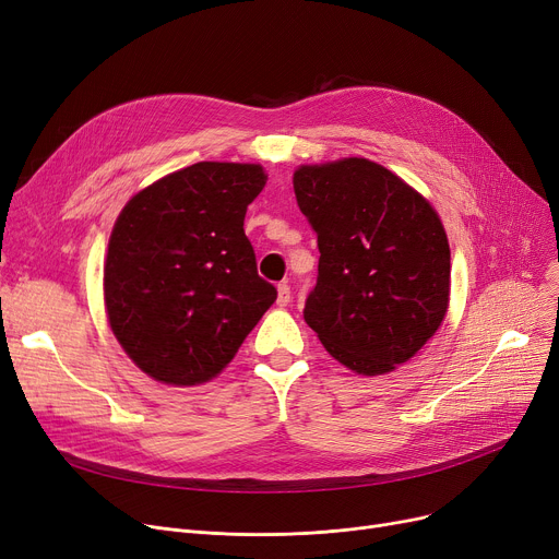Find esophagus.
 I'll use <instances>...</instances> for the list:
<instances>
[{
    "label": "esophagus",
    "instance_id": "1",
    "mask_svg": "<svg viewBox=\"0 0 559 559\" xmlns=\"http://www.w3.org/2000/svg\"><path fill=\"white\" fill-rule=\"evenodd\" d=\"M276 304H278V306H287V304H289V285H285V283H281V285H278Z\"/></svg>",
    "mask_w": 559,
    "mask_h": 559
}]
</instances>
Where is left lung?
Masks as SVG:
<instances>
[{
	"mask_svg": "<svg viewBox=\"0 0 559 559\" xmlns=\"http://www.w3.org/2000/svg\"><path fill=\"white\" fill-rule=\"evenodd\" d=\"M295 194L321 253L306 324L356 373L407 362L449 308L442 219L415 188L367 158L301 165Z\"/></svg>",
	"mask_w": 559,
	"mask_h": 559,
	"instance_id": "obj_1",
	"label": "left lung"
}]
</instances>
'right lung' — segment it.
<instances>
[{
  "label": "right lung",
  "mask_w": 559,
  "mask_h": 559,
  "mask_svg": "<svg viewBox=\"0 0 559 559\" xmlns=\"http://www.w3.org/2000/svg\"><path fill=\"white\" fill-rule=\"evenodd\" d=\"M260 165L194 163L140 190L117 217L104 262L110 329L165 385L215 378L276 301L245 235Z\"/></svg>",
  "instance_id": "obj_1"
}]
</instances>
